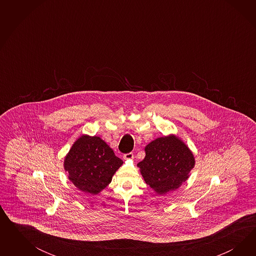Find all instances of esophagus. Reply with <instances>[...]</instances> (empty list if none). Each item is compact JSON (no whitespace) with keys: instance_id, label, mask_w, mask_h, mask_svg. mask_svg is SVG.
Returning a JSON list of instances; mask_svg holds the SVG:
<instances>
[{"instance_id":"34e87169","label":"esophagus","mask_w":256,"mask_h":256,"mask_svg":"<svg viewBox=\"0 0 256 256\" xmlns=\"http://www.w3.org/2000/svg\"><path fill=\"white\" fill-rule=\"evenodd\" d=\"M123 158H124V160H132V158H133V154H132V153L124 154V155L123 156Z\"/></svg>"}]
</instances>
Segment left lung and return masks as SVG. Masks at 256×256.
Instances as JSON below:
<instances>
[{
    "instance_id": "1",
    "label": "left lung",
    "mask_w": 256,
    "mask_h": 256,
    "mask_svg": "<svg viewBox=\"0 0 256 256\" xmlns=\"http://www.w3.org/2000/svg\"><path fill=\"white\" fill-rule=\"evenodd\" d=\"M144 151L146 156L137 166L146 183L160 195L179 188L195 165L192 152L174 134L152 140Z\"/></svg>"
}]
</instances>
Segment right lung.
<instances>
[{
  "label": "right lung",
  "instance_id": "add662e5",
  "mask_svg": "<svg viewBox=\"0 0 256 256\" xmlns=\"http://www.w3.org/2000/svg\"><path fill=\"white\" fill-rule=\"evenodd\" d=\"M123 160L98 136L84 134L72 144L64 160L68 179L86 194H100L112 182Z\"/></svg>",
  "mask_w": 256,
  "mask_h": 256
}]
</instances>
